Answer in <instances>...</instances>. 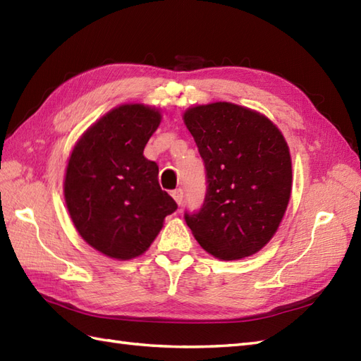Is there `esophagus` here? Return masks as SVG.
I'll return each mask as SVG.
<instances>
[{
	"mask_svg": "<svg viewBox=\"0 0 361 361\" xmlns=\"http://www.w3.org/2000/svg\"><path fill=\"white\" fill-rule=\"evenodd\" d=\"M173 200L176 202V204H183V200H185V194H183V189H175L172 192Z\"/></svg>",
	"mask_w": 361,
	"mask_h": 361,
	"instance_id": "34e87169",
	"label": "esophagus"
}]
</instances>
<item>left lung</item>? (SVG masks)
Returning a JSON list of instances; mask_svg holds the SVG:
<instances>
[{"instance_id":"1","label":"left lung","mask_w":361,"mask_h":361,"mask_svg":"<svg viewBox=\"0 0 361 361\" xmlns=\"http://www.w3.org/2000/svg\"><path fill=\"white\" fill-rule=\"evenodd\" d=\"M185 124L206 169V195L185 220L200 247L224 260L255 255L278 231L291 194L288 145L270 119L216 102L189 109Z\"/></svg>"}]
</instances>
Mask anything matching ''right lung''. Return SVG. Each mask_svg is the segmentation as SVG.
<instances>
[{
    "label": "right lung",
    "instance_id": "1",
    "mask_svg": "<svg viewBox=\"0 0 361 361\" xmlns=\"http://www.w3.org/2000/svg\"><path fill=\"white\" fill-rule=\"evenodd\" d=\"M158 110L126 104L91 126L75 144L65 175V202L82 239L113 259L141 256L155 240L173 198L159 188L144 147Z\"/></svg>",
    "mask_w": 361,
    "mask_h": 361
}]
</instances>
